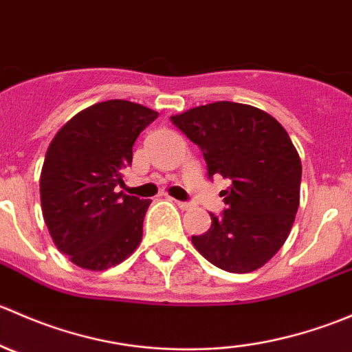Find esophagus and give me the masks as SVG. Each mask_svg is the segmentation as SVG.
Here are the masks:
<instances>
[{
	"instance_id": "1",
	"label": "esophagus",
	"mask_w": 352,
	"mask_h": 352,
	"mask_svg": "<svg viewBox=\"0 0 352 352\" xmlns=\"http://www.w3.org/2000/svg\"><path fill=\"white\" fill-rule=\"evenodd\" d=\"M175 204L179 206L180 209H190L194 206V204H190V202H184V201H175Z\"/></svg>"
}]
</instances>
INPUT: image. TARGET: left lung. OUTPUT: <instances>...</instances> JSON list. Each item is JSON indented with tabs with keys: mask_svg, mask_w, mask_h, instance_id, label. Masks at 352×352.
<instances>
[{
	"mask_svg": "<svg viewBox=\"0 0 352 352\" xmlns=\"http://www.w3.org/2000/svg\"><path fill=\"white\" fill-rule=\"evenodd\" d=\"M201 148L208 175L230 179L226 209L192 236L212 265L245 274L262 267L289 236L300 206L301 160L285 127L264 110L235 102L199 105L170 117Z\"/></svg>",
	"mask_w": 352,
	"mask_h": 352,
	"instance_id": "1",
	"label": "left lung"
}]
</instances>
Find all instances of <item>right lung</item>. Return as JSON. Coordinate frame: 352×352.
Listing matches in <instances>:
<instances>
[{
	"label": "right lung",
	"instance_id": "add662e5",
	"mask_svg": "<svg viewBox=\"0 0 352 352\" xmlns=\"http://www.w3.org/2000/svg\"><path fill=\"white\" fill-rule=\"evenodd\" d=\"M158 112L127 100L87 107L56 133L41 172V206L51 239L73 264L105 271L143 239L150 199L127 196L122 170L133 144Z\"/></svg>",
	"mask_w": 352,
	"mask_h": 352
}]
</instances>
